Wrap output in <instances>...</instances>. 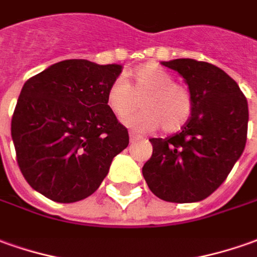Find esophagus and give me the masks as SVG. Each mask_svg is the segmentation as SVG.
I'll return each instance as SVG.
<instances>
[{
  "label": "esophagus",
  "instance_id": "34e87169",
  "mask_svg": "<svg viewBox=\"0 0 257 257\" xmlns=\"http://www.w3.org/2000/svg\"><path fill=\"white\" fill-rule=\"evenodd\" d=\"M129 141H131V143L136 142V141H139V136L135 135L134 132H131V134H129Z\"/></svg>",
  "mask_w": 257,
  "mask_h": 257
}]
</instances>
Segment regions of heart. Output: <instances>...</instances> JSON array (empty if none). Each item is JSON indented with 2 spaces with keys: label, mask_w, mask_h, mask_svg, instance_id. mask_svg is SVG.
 <instances>
[{
  "label": "heart",
  "mask_w": 257,
  "mask_h": 257,
  "mask_svg": "<svg viewBox=\"0 0 257 257\" xmlns=\"http://www.w3.org/2000/svg\"><path fill=\"white\" fill-rule=\"evenodd\" d=\"M106 104L116 116H125L138 106L142 111L126 116L123 123L139 132H177L193 114V95L186 85L173 81V76L156 63H146L126 74V81L115 78L106 88Z\"/></svg>",
  "instance_id": "obj_1"
}]
</instances>
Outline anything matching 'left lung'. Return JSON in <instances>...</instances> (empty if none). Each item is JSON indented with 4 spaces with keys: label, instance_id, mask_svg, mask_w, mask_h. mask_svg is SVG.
I'll use <instances>...</instances> for the list:
<instances>
[{
    "label": "left lung",
    "instance_id": "8db88e82",
    "mask_svg": "<svg viewBox=\"0 0 257 257\" xmlns=\"http://www.w3.org/2000/svg\"><path fill=\"white\" fill-rule=\"evenodd\" d=\"M184 78L193 114L181 132L152 138V158L142 167L153 194L169 202H197L219 187L245 149L247 101L224 70L194 59L162 62Z\"/></svg>",
    "mask_w": 257,
    "mask_h": 257
}]
</instances>
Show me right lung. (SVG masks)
I'll return each mask as SVG.
<instances>
[{
	"mask_svg": "<svg viewBox=\"0 0 257 257\" xmlns=\"http://www.w3.org/2000/svg\"><path fill=\"white\" fill-rule=\"evenodd\" d=\"M121 64L70 59L26 81L12 115L17 162L29 186L56 202L91 195L112 159L129 143L128 129L106 104Z\"/></svg>",
	"mask_w": 257,
	"mask_h": 257,
	"instance_id": "1",
	"label": "right lung"
}]
</instances>
